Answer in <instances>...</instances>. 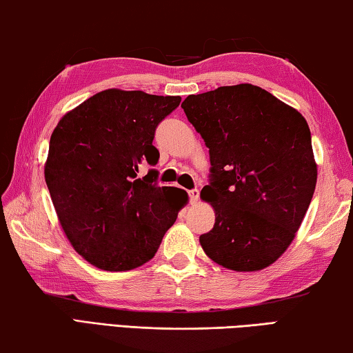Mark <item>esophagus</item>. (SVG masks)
<instances>
[{"instance_id":"obj_1","label":"esophagus","mask_w":353,"mask_h":353,"mask_svg":"<svg viewBox=\"0 0 353 353\" xmlns=\"http://www.w3.org/2000/svg\"><path fill=\"white\" fill-rule=\"evenodd\" d=\"M188 194H190V201H191V204H196V202H198V199H199V190H198V188L190 190V191H188Z\"/></svg>"}]
</instances>
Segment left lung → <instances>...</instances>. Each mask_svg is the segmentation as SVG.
I'll use <instances>...</instances> for the list:
<instances>
[{"instance_id":"left-lung-1","label":"left lung","mask_w":353,"mask_h":353,"mask_svg":"<svg viewBox=\"0 0 353 353\" xmlns=\"http://www.w3.org/2000/svg\"><path fill=\"white\" fill-rule=\"evenodd\" d=\"M182 109L210 152L201 198L214 225L199 236L202 249L227 270H265L294 240L316 188L307 119L252 83L190 94Z\"/></svg>"}]
</instances>
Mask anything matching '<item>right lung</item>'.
<instances>
[{
  "label": "right lung",
  "mask_w": 353,
  "mask_h": 353,
  "mask_svg": "<svg viewBox=\"0 0 353 353\" xmlns=\"http://www.w3.org/2000/svg\"><path fill=\"white\" fill-rule=\"evenodd\" d=\"M181 97L109 88L65 113L52 130L45 181L59 223L82 259L130 271L157 252L188 202L187 191L154 183L155 128Z\"/></svg>",
  "instance_id": "obj_1"
}]
</instances>
